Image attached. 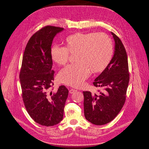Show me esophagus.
<instances>
[{"label":"esophagus","instance_id":"esophagus-1","mask_svg":"<svg viewBox=\"0 0 149 149\" xmlns=\"http://www.w3.org/2000/svg\"><path fill=\"white\" fill-rule=\"evenodd\" d=\"M76 91H77V90H75V89H70V90H69V93H70V94H73V93H75Z\"/></svg>","mask_w":149,"mask_h":149}]
</instances>
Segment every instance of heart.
Returning <instances> with one entry per match:
<instances>
[{
	"label": "heart",
	"mask_w": 149,
	"mask_h": 149,
	"mask_svg": "<svg viewBox=\"0 0 149 149\" xmlns=\"http://www.w3.org/2000/svg\"><path fill=\"white\" fill-rule=\"evenodd\" d=\"M69 53L74 54L77 63L66 66L58 74L59 81L76 88L83 86L91 71L103 72L111 61L113 46L111 39L102 33H77L65 40V47L54 46L51 49L52 61L58 65H65Z\"/></svg>",
	"instance_id": "1"
}]
</instances>
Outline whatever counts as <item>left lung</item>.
Masks as SVG:
<instances>
[{
  "mask_svg": "<svg viewBox=\"0 0 149 149\" xmlns=\"http://www.w3.org/2000/svg\"><path fill=\"white\" fill-rule=\"evenodd\" d=\"M115 41L114 53L107 68L94 80L95 87H102L98 94L83 91L86 119L97 125L112 120L123 107L129 81L127 57L120 40L111 32Z\"/></svg>",
  "mask_w": 149,
  "mask_h": 149,
  "instance_id": "obj_1",
  "label": "left lung"
}]
</instances>
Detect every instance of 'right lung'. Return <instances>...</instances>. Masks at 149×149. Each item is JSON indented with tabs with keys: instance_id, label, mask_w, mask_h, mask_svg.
Returning <instances> with one entry per match:
<instances>
[{
	"instance_id": "obj_1",
	"label": "right lung",
	"mask_w": 149,
	"mask_h": 149,
	"mask_svg": "<svg viewBox=\"0 0 149 149\" xmlns=\"http://www.w3.org/2000/svg\"><path fill=\"white\" fill-rule=\"evenodd\" d=\"M63 28L47 26L29 40L23 57L20 79L25 107L31 118L46 126L59 123L63 117L69 91L65 86L52 91L54 71L51 49Z\"/></svg>"
}]
</instances>
